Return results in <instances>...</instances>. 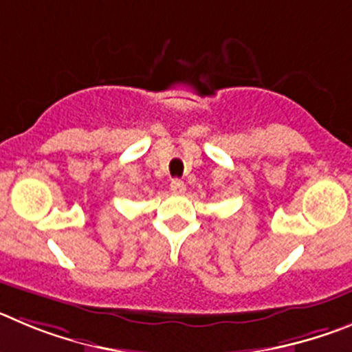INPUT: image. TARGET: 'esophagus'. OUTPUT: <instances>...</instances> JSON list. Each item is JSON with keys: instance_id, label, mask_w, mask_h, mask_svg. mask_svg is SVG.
Instances as JSON below:
<instances>
[{"instance_id": "esophagus-1", "label": "esophagus", "mask_w": 352, "mask_h": 352, "mask_svg": "<svg viewBox=\"0 0 352 352\" xmlns=\"http://www.w3.org/2000/svg\"><path fill=\"white\" fill-rule=\"evenodd\" d=\"M184 189H186V184H184L180 179H173L172 182H170V191L175 192V195L184 192Z\"/></svg>"}]
</instances>
